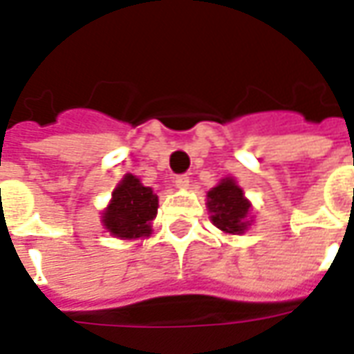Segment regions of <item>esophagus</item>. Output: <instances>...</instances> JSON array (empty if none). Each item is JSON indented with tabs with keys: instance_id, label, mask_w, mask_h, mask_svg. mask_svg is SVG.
I'll return each mask as SVG.
<instances>
[{
	"instance_id": "obj_1",
	"label": "esophagus",
	"mask_w": 354,
	"mask_h": 354,
	"mask_svg": "<svg viewBox=\"0 0 354 354\" xmlns=\"http://www.w3.org/2000/svg\"><path fill=\"white\" fill-rule=\"evenodd\" d=\"M174 184H176L178 189H187L189 187V176H176V180H174Z\"/></svg>"
}]
</instances>
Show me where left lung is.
Returning <instances> with one entry per match:
<instances>
[{"label":"left lung","mask_w":354,"mask_h":354,"mask_svg":"<svg viewBox=\"0 0 354 354\" xmlns=\"http://www.w3.org/2000/svg\"><path fill=\"white\" fill-rule=\"evenodd\" d=\"M210 222L225 235H243L254 223L252 203L233 176L222 178L207 193Z\"/></svg>","instance_id":"obj_1"}]
</instances>
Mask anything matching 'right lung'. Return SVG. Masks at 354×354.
<instances>
[{
	"instance_id": "right-lung-1",
	"label": "right lung",
	"mask_w": 354,
	"mask_h": 354,
	"mask_svg": "<svg viewBox=\"0 0 354 354\" xmlns=\"http://www.w3.org/2000/svg\"><path fill=\"white\" fill-rule=\"evenodd\" d=\"M157 193L134 174H124L111 192V201L102 210V225L121 241H136L151 235V222L157 216Z\"/></svg>"
}]
</instances>
